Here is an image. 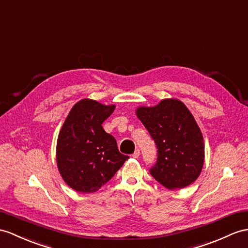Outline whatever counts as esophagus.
<instances>
[{"label":"esophagus","instance_id":"1","mask_svg":"<svg viewBox=\"0 0 248 248\" xmlns=\"http://www.w3.org/2000/svg\"><path fill=\"white\" fill-rule=\"evenodd\" d=\"M139 155H140V149H136V150H135V153L132 154V158L138 159V158H139Z\"/></svg>","mask_w":248,"mask_h":248}]
</instances>
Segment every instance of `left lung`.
<instances>
[{
	"mask_svg": "<svg viewBox=\"0 0 248 248\" xmlns=\"http://www.w3.org/2000/svg\"><path fill=\"white\" fill-rule=\"evenodd\" d=\"M136 114L158 148L150 174L168 189L195 182L204 164V141L188 108L177 99H165L154 107H139Z\"/></svg>",
	"mask_w": 248,
	"mask_h": 248,
	"instance_id": "8db88e82",
	"label": "left lung"
}]
</instances>
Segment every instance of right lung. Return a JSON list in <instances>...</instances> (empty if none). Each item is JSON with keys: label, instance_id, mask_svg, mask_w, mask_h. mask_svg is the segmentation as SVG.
Returning a JSON list of instances; mask_svg holds the SVG:
<instances>
[{"label": "right lung", "instance_id": "1", "mask_svg": "<svg viewBox=\"0 0 248 248\" xmlns=\"http://www.w3.org/2000/svg\"><path fill=\"white\" fill-rule=\"evenodd\" d=\"M114 108L83 99L71 108L60 130L58 170L76 191L89 194L99 190L129 158L119 152L116 139L102 126Z\"/></svg>", "mask_w": 248, "mask_h": 248}]
</instances>
